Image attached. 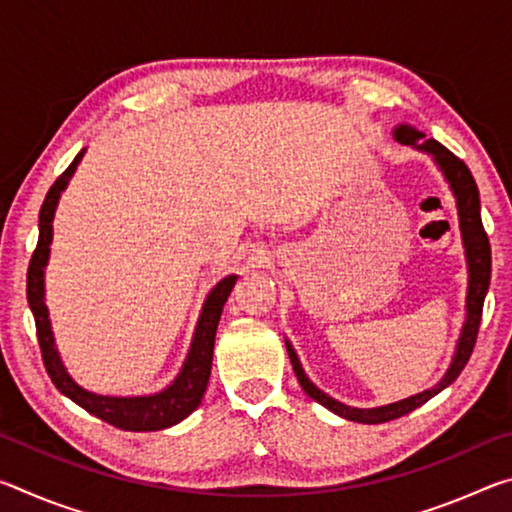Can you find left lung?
Masks as SVG:
<instances>
[{"label":"left lung","instance_id":"1","mask_svg":"<svg viewBox=\"0 0 512 512\" xmlns=\"http://www.w3.org/2000/svg\"><path fill=\"white\" fill-rule=\"evenodd\" d=\"M422 137L424 135L415 131V128H411V126L395 128L397 142L415 146V149L427 151L433 155V160L438 162L440 171L445 173L447 183H449V187H452V192L456 196L458 221H461V235H463L465 255H467V268H470V287H467V320L463 325V334H461V339H458L454 361H452V366H449L447 375L440 379L436 386L429 388V391L413 395V397H406V400H402V402L379 406V409H352V406H345L341 402L332 400L329 395H325L320 388H316L307 379L305 370H302L300 361L296 357V352H293V348L287 343L291 366H293V370H296V377L300 381L302 391H305L311 400L323 404L325 409H329L336 415H341V418H345V420H352V422H363V424L388 422V420L402 418V415L411 413L413 409H418V406H422L424 402H429L433 395L443 391L445 386L452 384V381L461 375L465 363L470 361V354H472L474 343H476V334H479L483 300H485V293H488V287H490V271H492L490 241H488V232L483 230V221H481L479 187H476V183H474L472 171L467 169V164L458 158V155L445 149L440 142L422 140Z\"/></svg>","mask_w":512,"mask_h":512}]
</instances>
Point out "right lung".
Listing matches in <instances>:
<instances>
[{
    "label": "right lung",
    "mask_w": 512,
    "mask_h": 512,
    "mask_svg": "<svg viewBox=\"0 0 512 512\" xmlns=\"http://www.w3.org/2000/svg\"><path fill=\"white\" fill-rule=\"evenodd\" d=\"M81 158L83 151L76 155L74 162L69 164V167L56 178V183L49 187L45 203L40 207L38 244L36 250H33L27 271V300L33 311V318H36V334L42 352V363H45L47 375L54 381V386L60 393L79 404L81 409L97 415L99 420L112 424V427L124 431L167 429L171 424L185 420L203 400V393L207 388V381H210L212 370L216 325H219L225 300H228L232 287H235L237 275L223 277V280L210 291V296H207L203 305L201 318H198L196 334L185 359V366L180 370V375L171 381L169 388H164L162 393L146 397H106L83 391V388L67 375L63 361H60L54 348V336H51L49 314L45 305V266L49 259L51 244V221H54L60 192L67 187L69 178H72L76 164H79Z\"/></svg>",
    "instance_id": "right-lung-1"
}]
</instances>
